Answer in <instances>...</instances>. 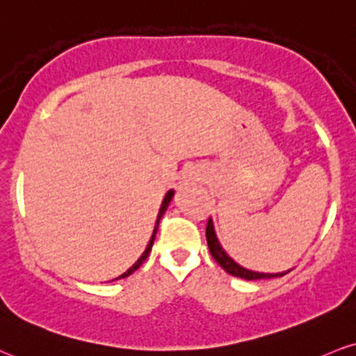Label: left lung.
<instances>
[{
	"label": "left lung",
	"instance_id": "1",
	"mask_svg": "<svg viewBox=\"0 0 356 356\" xmlns=\"http://www.w3.org/2000/svg\"><path fill=\"white\" fill-rule=\"evenodd\" d=\"M205 237H207V245H209V250H211V254H212V257H213V260H216V262L219 264L220 267L224 268V270H225L227 273H230V275L245 278V280H260V278L284 277L285 273H286V272H284V273H259V272L247 270V268H242L241 265L235 264L234 260L230 259V257L225 254L224 248L220 247L219 241H217L216 232H213V225H212V220H211V219L207 220V227H205ZM289 272H290V270H289Z\"/></svg>",
	"mask_w": 356,
	"mask_h": 356
}]
</instances>
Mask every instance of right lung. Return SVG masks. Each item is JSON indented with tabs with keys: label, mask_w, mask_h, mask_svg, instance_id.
<instances>
[{
	"label": "right lung",
	"mask_w": 356,
	"mask_h": 356,
	"mask_svg": "<svg viewBox=\"0 0 356 356\" xmlns=\"http://www.w3.org/2000/svg\"><path fill=\"white\" fill-rule=\"evenodd\" d=\"M172 195H174V191H169L165 194V197H164V200H162V205H161V211H159V216H157V220H156V227H154V234H152V237H151V241H149V243H147V247H145V252L143 255H140V259L137 260V262L132 265V267L129 268V270L127 272H124L121 277H118V278H126V277H129L131 273H134L137 268L140 267V265H143V262L145 259H147V255H149V252H151V248H152V243H154V238H156V232H157V229H159V220H161V217L164 216V212H165V209H167V205H169V202H170V199H172ZM115 280V278H114Z\"/></svg>",
	"instance_id": "add662e5"
}]
</instances>
